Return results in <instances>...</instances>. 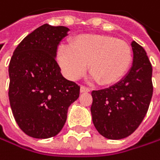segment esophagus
<instances>
[{
  "instance_id": "1",
  "label": "esophagus",
  "mask_w": 160,
  "mask_h": 160,
  "mask_svg": "<svg viewBox=\"0 0 160 160\" xmlns=\"http://www.w3.org/2000/svg\"><path fill=\"white\" fill-rule=\"evenodd\" d=\"M90 91H91V89L88 88V87H85V86H82V87H81V92H82V93H88V92H90Z\"/></svg>"
}]
</instances>
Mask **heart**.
<instances>
[{"instance_id": "obj_1", "label": "heart", "mask_w": 160, "mask_h": 160, "mask_svg": "<svg viewBox=\"0 0 160 160\" xmlns=\"http://www.w3.org/2000/svg\"><path fill=\"white\" fill-rule=\"evenodd\" d=\"M133 59L131 47L113 36L81 34L73 38L69 47L61 46L57 60L63 75L77 81L87 69L92 79L101 84L117 82L127 74Z\"/></svg>"}]
</instances>
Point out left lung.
Returning <instances> with one entry per match:
<instances>
[{
  "label": "left lung",
  "mask_w": 160,
  "mask_h": 160,
  "mask_svg": "<svg viewBox=\"0 0 160 160\" xmlns=\"http://www.w3.org/2000/svg\"><path fill=\"white\" fill-rule=\"evenodd\" d=\"M133 63L114 85L93 91L91 113L97 130L110 140L131 135L147 113L153 96L152 64L144 48L131 43Z\"/></svg>",
  "instance_id": "obj_1"
}]
</instances>
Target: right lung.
<instances>
[{"mask_svg":"<svg viewBox=\"0 0 160 160\" xmlns=\"http://www.w3.org/2000/svg\"><path fill=\"white\" fill-rule=\"evenodd\" d=\"M68 28L44 24L16 48L9 62V101L15 120L30 137L56 136L65 124L68 107L79 87L64 78L55 59Z\"/></svg>","mask_w":160,"mask_h":160,"instance_id":"obj_1","label":"right lung"}]
</instances>
